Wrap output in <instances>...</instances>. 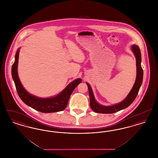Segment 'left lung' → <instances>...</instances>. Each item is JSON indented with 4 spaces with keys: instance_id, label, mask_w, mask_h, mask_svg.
<instances>
[{
    "instance_id": "8db88e82",
    "label": "left lung",
    "mask_w": 158,
    "mask_h": 158,
    "mask_svg": "<svg viewBox=\"0 0 158 158\" xmlns=\"http://www.w3.org/2000/svg\"><path fill=\"white\" fill-rule=\"evenodd\" d=\"M131 50L134 53L136 59V67H137V76L135 83L130 90V93L128 94L127 97L125 98L122 102L118 104L111 105V106H104L98 104L96 101L93 91L90 87L89 84L86 83L88 90H89V95L90 98V106L91 109L98 113H102V114H112V113H116L119 111L121 110H123L126 108L128 107L129 105H131L132 102L135 101L138 92L140 89V88L143 82V69L141 66V53L139 46L135 44L131 46Z\"/></svg>"
}]
</instances>
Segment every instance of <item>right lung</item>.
I'll return each instance as SVG.
<instances>
[{
	"label": "right lung",
	"instance_id": "obj_1",
	"mask_svg": "<svg viewBox=\"0 0 158 158\" xmlns=\"http://www.w3.org/2000/svg\"><path fill=\"white\" fill-rule=\"evenodd\" d=\"M19 48L15 54V60L12 66V76L19 97L23 102L31 108L41 113H50L64 110L68 105L69 98L76 87L82 82L79 78L69 83L57 95L52 98H42L31 95L24 89L18 74V63Z\"/></svg>",
	"mask_w": 158,
	"mask_h": 158
}]
</instances>
